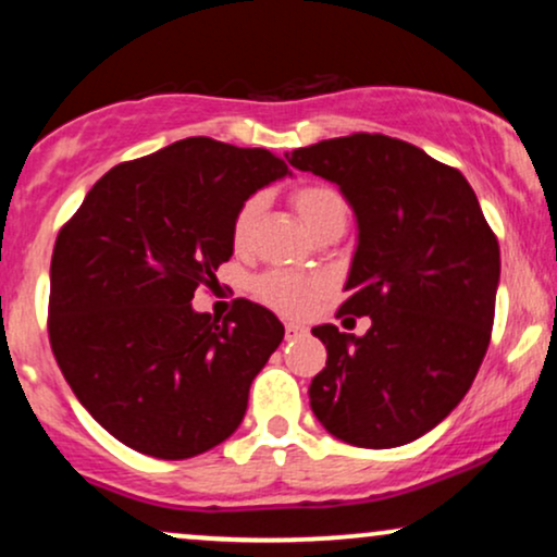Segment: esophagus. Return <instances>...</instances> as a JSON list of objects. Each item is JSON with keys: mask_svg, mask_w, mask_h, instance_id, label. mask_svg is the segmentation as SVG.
Wrapping results in <instances>:
<instances>
[{"mask_svg": "<svg viewBox=\"0 0 557 557\" xmlns=\"http://www.w3.org/2000/svg\"><path fill=\"white\" fill-rule=\"evenodd\" d=\"M300 335H306L304 324H298V322H287L285 324V337H287V341H293V337H300Z\"/></svg>", "mask_w": 557, "mask_h": 557, "instance_id": "obj_1", "label": "esophagus"}]
</instances>
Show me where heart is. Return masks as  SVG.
<instances>
[{"label":"heart","mask_w":557,"mask_h":557,"mask_svg":"<svg viewBox=\"0 0 557 557\" xmlns=\"http://www.w3.org/2000/svg\"><path fill=\"white\" fill-rule=\"evenodd\" d=\"M290 203L296 209L306 230L317 240L341 238L348 225V201L343 190L330 183H300L290 190ZM264 214V196L253 194L235 209L230 222V243L235 251H248L257 238V227ZM251 293L267 309L285 317H306L324 296V283L319 277L293 272H264L251 283Z\"/></svg>","instance_id":"1"}]
</instances>
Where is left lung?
<instances>
[{"mask_svg":"<svg viewBox=\"0 0 557 557\" xmlns=\"http://www.w3.org/2000/svg\"><path fill=\"white\" fill-rule=\"evenodd\" d=\"M287 162L341 185L354 207L359 248L337 317L372 319L361 337L311 330L327 348L311 411L348 445L411 443L461 403L487 354L497 235L461 172L400 138L350 133Z\"/></svg>","mask_w":557,"mask_h":557,"instance_id":"left-lung-1","label":"left lung"}]
</instances>
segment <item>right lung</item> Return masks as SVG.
Returning <instances> with one entry per match:
<instances>
[{"mask_svg": "<svg viewBox=\"0 0 557 557\" xmlns=\"http://www.w3.org/2000/svg\"><path fill=\"white\" fill-rule=\"evenodd\" d=\"M285 172L267 149L185 138L112 168L62 225L49 343L75 398L123 445L181 461L238 430L285 327L246 298L222 322L190 300L233 257L235 209Z\"/></svg>", "mask_w": 557, "mask_h": 557, "instance_id": "add662e5", "label": "right lung"}]
</instances>
